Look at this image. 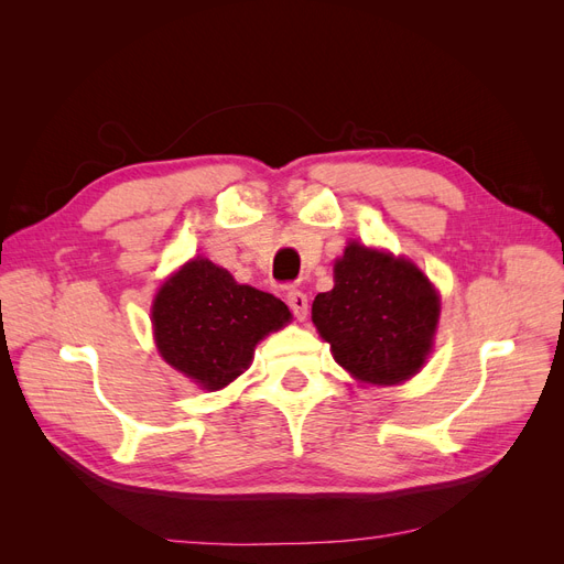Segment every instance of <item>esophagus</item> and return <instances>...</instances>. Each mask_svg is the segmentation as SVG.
I'll return each instance as SVG.
<instances>
[{"instance_id": "1", "label": "esophagus", "mask_w": 564, "mask_h": 564, "mask_svg": "<svg viewBox=\"0 0 564 564\" xmlns=\"http://www.w3.org/2000/svg\"><path fill=\"white\" fill-rule=\"evenodd\" d=\"M286 305H289V308H292V313L299 319L308 317V296H305L303 292H299V289H292V292L286 294Z\"/></svg>"}]
</instances>
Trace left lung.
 <instances>
[{
    "mask_svg": "<svg viewBox=\"0 0 564 564\" xmlns=\"http://www.w3.org/2000/svg\"><path fill=\"white\" fill-rule=\"evenodd\" d=\"M334 289L313 301V322L334 360L367 383H400L423 367L440 301L423 272L390 253L348 245Z\"/></svg>",
    "mask_w": 564,
    "mask_h": 564,
    "instance_id": "8db88e82",
    "label": "left lung"
}]
</instances>
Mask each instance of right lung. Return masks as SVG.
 I'll return each mask as SVG.
<instances>
[{
	"instance_id": "1",
	"label": "right lung",
	"mask_w": 564,
	"mask_h": 564,
	"mask_svg": "<svg viewBox=\"0 0 564 564\" xmlns=\"http://www.w3.org/2000/svg\"><path fill=\"white\" fill-rule=\"evenodd\" d=\"M292 317L272 294L237 284L207 259L183 265L152 305L164 360L207 390L235 381L249 367L253 346Z\"/></svg>"
}]
</instances>
